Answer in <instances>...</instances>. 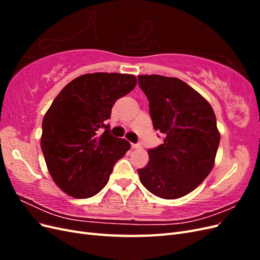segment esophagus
I'll return each mask as SVG.
<instances>
[{"instance_id":"1","label":"esophagus","mask_w":260,"mask_h":260,"mask_svg":"<svg viewBox=\"0 0 260 260\" xmlns=\"http://www.w3.org/2000/svg\"><path fill=\"white\" fill-rule=\"evenodd\" d=\"M140 146H141V144H139V143H138V144H135V143L131 144V147H132V148H138V147H140Z\"/></svg>"}]
</instances>
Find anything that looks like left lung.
I'll return each instance as SVG.
<instances>
[{"label": "left lung", "mask_w": 260, "mask_h": 260, "mask_svg": "<svg viewBox=\"0 0 260 260\" xmlns=\"http://www.w3.org/2000/svg\"><path fill=\"white\" fill-rule=\"evenodd\" d=\"M154 129L164 143L148 149L139 176L152 194L175 200L192 192L209 175L220 142L214 111L199 92L178 78L139 76Z\"/></svg>", "instance_id": "1"}]
</instances>
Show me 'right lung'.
<instances>
[{"instance_id": "1", "label": "right lung", "mask_w": 260, "mask_h": 260, "mask_svg": "<svg viewBox=\"0 0 260 260\" xmlns=\"http://www.w3.org/2000/svg\"><path fill=\"white\" fill-rule=\"evenodd\" d=\"M136 84L133 75L86 74L53 101L42 121L41 149L54 182L66 194L76 199L98 194L130 149L128 141L113 137L105 123L115 102Z\"/></svg>"}]
</instances>
